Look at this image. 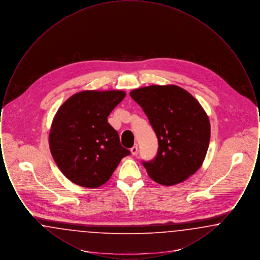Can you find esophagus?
<instances>
[{"label": "esophagus", "instance_id": "1", "mask_svg": "<svg viewBox=\"0 0 260 260\" xmlns=\"http://www.w3.org/2000/svg\"><path fill=\"white\" fill-rule=\"evenodd\" d=\"M137 151H138V146H137V144H135V146H133V147L131 148V153H132V155L136 156V154H137Z\"/></svg>", "mask_w": 260, "mask_h": 260}]
</instances>
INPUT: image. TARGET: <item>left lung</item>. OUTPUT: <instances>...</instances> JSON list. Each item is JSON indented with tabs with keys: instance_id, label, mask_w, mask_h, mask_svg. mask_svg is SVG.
<instances>
[{
	"instance_id": "1",
	"label": "left lung",
	"mask_w": 260,
	"mask_h": 260,
	"mask_svg": "<svg viewBox=\"0 0 260 260\" xmlns=\"http://www.w3.org/2000/svg\"><path fill=\"white\" fill-rule=\"evenodd\" d=\"M143 109L158 138V154L143 161L155 182L173 186L202 167L210 139V119L197 99L175 85H152L129 92Z\"/></svg>"
}]
</instances>
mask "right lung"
<instances>
[{"mask_svg":"<svg viewBox=\"0 0 260 260\" xmlns=\"http://www.w3.org/2000/svg\"><path fill=\"white\" fill-rule=\"evenodd\" d=\"M125 91L83 90L67 99L50 125V153L61 173L75 184L99 188L106 183L129 151L108 123Z\"/></svg>","mask_w":260,"mask_h":260,"instance_id":"1","label":"right lung"}]
</instances>
